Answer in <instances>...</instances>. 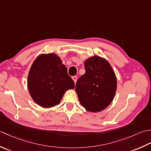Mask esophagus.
<instances>
[{"label":"esophagus","instance_id":"34e87169","mask_svg":"<svg viewBox=\"0 0 151 151\" xmlns=\"http://www.w3.org/2000/svg\"><path fill=\"white\" fill-rule=\"evenodd\" d=\"M72 79L73 80V81H74V83H76V81H77V79H78V78H77V76H73Z\"/></svg>","mask_w":151,"mask_h":151}]
</instances>
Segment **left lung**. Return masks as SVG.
Instances as JSON below:
<instances>
[{
    "mask_svg": "<svg viewBox=\"0 0 151 151\" xmlns=\"http://www.w3.org/2000/svg\"><path fill=\"white\" fill-rule=\"evenodd\" d=\"M85 73L77 81L76 91L83 107L99 112L111 103L116 90V78L107 60L99 56L85 61Z\"/></svg>",
    "mask_w": 151,
    "mask_h": 151,
    "instance_id": "obj_1",
    "label": "left lung"
}]
</instances>
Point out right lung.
<instances>
[{"label": "right lung", "instance_id": "add662e5", "mask_svg": "<svg viewBox=\"0 0 151 151\" xmlns=\"http://www.w3.org/2000/svg\"><path fill=\"white\" fill-rule=\"evenodd\" d=\"M28 90L33 100L49 108L58 105L64 93L74 88V81L57 55L42 54L34 61L27 80Z\"/></svg>", "mask_w": 151, "mask_h": 151}]
</instances>
